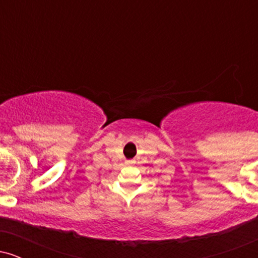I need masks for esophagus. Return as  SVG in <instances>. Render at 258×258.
Returning <instances> with one entry per match:
<instances>
[{"instance_id": "obj_1", "label": "esophagus", "mask_w": 258, "mask_h": 258, "mask_svg": "<svg viewBox=\"0 0 258 258\" xmlns=\"http://www.w3.org/2000/svg\"><path fill=\"white\" fill-rule=\"evenodd\" d=\"M126 164L127 165H132V164H135V161H133V160H128V161H126Z\"/></svg>"}]
</instances>
